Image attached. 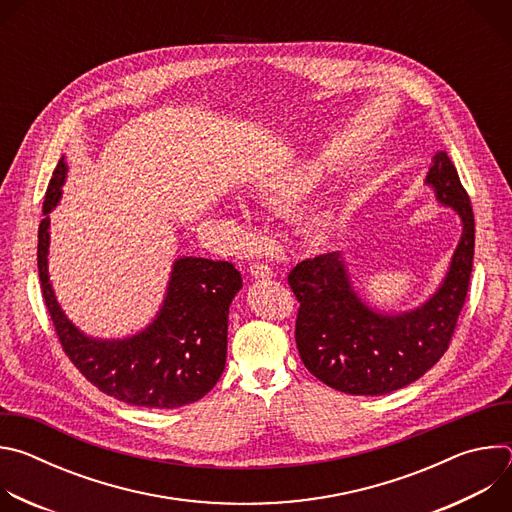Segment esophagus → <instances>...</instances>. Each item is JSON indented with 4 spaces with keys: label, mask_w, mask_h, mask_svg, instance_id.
Here are the masks:
<instances>
[{
    "label": "esophagus",
    "mask_w": 512,
    "mask_h": 512,
    "mask_svg": "<svg viewBox=\"0 0 512 512\" xmlns=\"http://www.w3.org/2000/svg\"><path fill=\"white\" fill-rule=\"evenodd\" d=\"M249 273L257 279H269L273 277V269L267 265V263H261V261H255L249 265Z\"/></svg>",
    "instance_id": "34e87169"
}]
</instances>
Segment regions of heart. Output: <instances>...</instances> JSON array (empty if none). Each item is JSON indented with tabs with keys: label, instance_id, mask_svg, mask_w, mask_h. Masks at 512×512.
I'll return each mask as SVG.
<instances>
[{
	"label": "heart",
	"instance_id": "obj_1",
	"mask_svg": "<svg viewBox=\"0 0 512 512\" xmlns=\"http://www.w3.org/2000/svg\"><path fill=\"white\" fill-rule=\"evenodd\" d=\"M328 168H330L328 162L312 160V162L300 164L296 168H287L279 174H273V176L265 178L259 184V188L265 194H271V196H291V194L300 192L302 188L310 186L312 182H316Z\"/></svg>",
	"mask_w": 512,
	"mask_h": 512
}]
</instances>
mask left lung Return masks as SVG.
I'll use <instances>...</instances> for the list:
<instances>
[{"mask_svg":"<svg viewBox=\"0 0 512 512\" xmlns=\"http://www.w3.org/2000/svg\"><path fill=\"white\" fill-rule=\"evenodd\" d=\"M440 204L458 212L462 237L448 273L419 308L387 314L362 302L340 251L298 263L287 275L300 310L296 344L306 369L348 395H387L423 377L444 356L466 302L474 259V212L446 152L425 176Z\"/></svg>","mask_w":512,"mask_h":512,"instance_id":"obj_1","label":"left lung"}]
</instances>
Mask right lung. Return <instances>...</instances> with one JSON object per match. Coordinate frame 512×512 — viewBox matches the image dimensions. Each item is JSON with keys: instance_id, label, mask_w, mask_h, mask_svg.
I'll use <instances>...</instances> for the list:
<instances>
[{"instance_id": "1", "label": "right lung", "mask_w": 512, "mask_h": 512, "mask_svg": "<svg viewBox=\"0 0 512 512\" xmlns=\"http://www.w3.org/2000/svg\"><path fill=\"white\" fill-rule=\"evenodd\" d=\"M66 172L62 156L38 229L42 296L66 356L89 383L127 405L174 409L202 399L225 371L229 306L243 287L241 273L229 261L180 257L164 304L148 328L119 340L83 334L62 312L48 275V212L60 202Z\"/></svg>"}]
</instances>
